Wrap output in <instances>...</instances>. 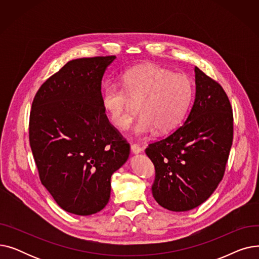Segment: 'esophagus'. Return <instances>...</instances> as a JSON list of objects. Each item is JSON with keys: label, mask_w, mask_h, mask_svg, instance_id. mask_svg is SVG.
<instances>
[{"label": "esophagus", "mask_w": 259, "mask_h": 259, "mask_svg": "<svg viewBox=\"0 0 259 259\" xmlns=\"http://www.w3.org/2000/svg\"><path fill=\"white\" fill-rule=\"evenodd\" d=\"M143 151V149L137 145V144H131V152L134 153V154H138V153H141Z\"/></svg>", "instance_id": "esophagus-1"}]
</instances>
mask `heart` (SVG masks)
<instances>
[{"mask_svg": "<svg viewBox=\"0 0 259 259\" xmlns=\"http://www.w3.org/2000/svg\"><path fill=\"white\" fill-rule=\"evenodd\" d=\"M193 98V87L187 76L155 65L134 67L121 75V86L108 81L102 103L111 124L127 129L140 104L141 118L134 133L146 137L157 130L168 133L185 118Z\"/></svg>", "mask_w": 259, "mask_h": 259, "instance_id": "obj_1", "label": "heart"}]
</instances>
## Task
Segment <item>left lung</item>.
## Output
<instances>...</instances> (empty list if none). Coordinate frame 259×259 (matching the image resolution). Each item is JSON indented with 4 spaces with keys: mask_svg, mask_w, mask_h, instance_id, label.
<instances>
[{
    "mask_svg": "<svg viewBox=\"0 0 259 259\" xmlns=\"http://www.w3.org/2000/svg\"><path fill=\"white\" fill-rule=\"evenodd\" d=\"M195 101L186 121L167 138L149 144L152 195L162 208L192 210L206 201L224 178L233 142V112L216 80L195 67Z\"/></svg>",
    "mask_w": 259,
    "mask_h": 259,
    "instance_id": "1",
    "label": "left lung"
}]
</instances>
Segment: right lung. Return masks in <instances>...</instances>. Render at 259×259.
<instances>
[{
    "label": "right lung",
    "mask_w": 259,
    "mask_h": 259,
    "mask_svg": "<svg viewBox=\"0 0 259 259\" xmlns=\"http://www.w3.org/2000/svg\"><path fill=\"white\" fill-rule=\"evenodd\" d=\"M115 56L68 62L39 87L29 117V143L40 183L65 211L91 215L110 198L111 175L130 145L109 121L102 78Z\"/></svg>",
    "instance_id": "1"
}]
</instances>
